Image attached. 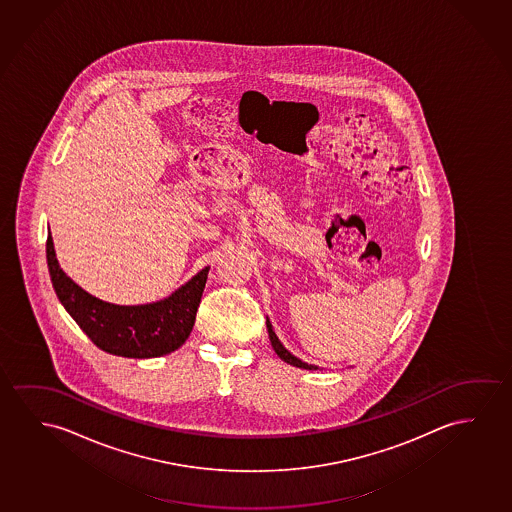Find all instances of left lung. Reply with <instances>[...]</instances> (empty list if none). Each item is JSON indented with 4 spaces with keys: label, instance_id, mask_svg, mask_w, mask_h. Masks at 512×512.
Masks as SVG:
<instances>
[{
    "label": "left lung",
    "instance_id": "left-lung-1",
    "mask_svg": "<svg viewBox=\"0 0 512 512\" xmlns=\"http://www.w3.org/2000/svg\"><path fill=\"white\" fill-rule=\"evenodd\" d=\"M267 333H269V340H271V345H273V349H275L278 357L285 361L287 364H292V366H296V368H303V370H319L317 366H313V364L303 363L299 357L292 356L289 350L283 347L282 341L278 340V336H276L275 331H273V326H271V322L269 319L266 320Z\"/></svg>",
    "mask_w": 512,
    "mask_h": 512
}]
</instances>
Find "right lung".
I'll list each match as a JSON object with an SVG mask.
<instances>
[{"label": "right lung", "instance_id": "right-lung-1", "mask_svg": "<svg viewBox=\"0 0 512 512\" xmlns=\"http://www.w3.org/2000/svg\"><path fill=\"white\" fill-rule=\"evenodd\" d=\"M45 252L60 303L89 340L107 354L132 359L165 356L179 349L192 333L209 267L156 303L121 306L91 296L61 269L51 232Z\"/></svg>", "mask_w": 512, "mask_h": 512}]
</instances>
